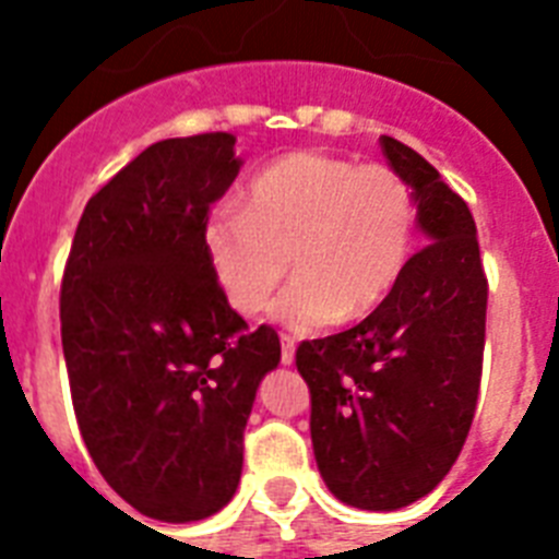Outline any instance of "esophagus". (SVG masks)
I'll use <instances>...</instances> for the list:
<instances>
[{
    "instance_id": "34e87169",
    "label": "esophagus",
    "mask_w": 559,
    "mask_h": 559,
    "mask_svg": "<svg viewBox=\"0 0 559 559\" xmlns=\"http://www.w3.org/2000/svg\"><path fill=\"white\" fill-rule=\"evenodd\" d=\"M281 362L293 366L296 362V340L293 336H281Z\"/></svg>"
}]
</instances>
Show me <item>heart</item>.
I'll use <instances>...</instances> for the list:
<instances>
[{
  "label": "heart",
  "mask_w": 559,
  "mask_h": 559,
  "mask_svg": "<svg viewBox=\"0 0 559 559\" xmlns=\"http://www.w3.org/2000/svg\"><path fill=\"white\" fill-rule=\"evenodd\" d=\"M417 209L406 179L382 165L322 151L281 156L246 186L243 211H214L202 228L219 293L254 316L287 278L272 307L293 331L371 316L406 272Z\"/></svg>",
  "instance_id": "obj_1"
}]
</instances>
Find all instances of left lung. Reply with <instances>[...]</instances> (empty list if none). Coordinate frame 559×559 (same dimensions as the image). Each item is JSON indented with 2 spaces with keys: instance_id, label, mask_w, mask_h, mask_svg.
<instances>
[{
  "instance_id": "1",
  "label": "left lung",
  "mask_w": 559,
  "mask_h": 559,
  "mask_svg": "<svg viewBox=\"0 0 559 559\" xmlns=\"http://www.w3.org/2000/svg\"><path fill=\"white\" fill-rule=\"evenodd\" d=\"M380 147L412 188L429 246L368 319L296 354L319 473L359 511H400L450 473L476 412L487 316L467 202L417 151L391 135Z\"/></svg>"
}]
</instances>
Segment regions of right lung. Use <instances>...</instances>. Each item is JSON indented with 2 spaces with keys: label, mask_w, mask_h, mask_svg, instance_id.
Returning <instances> with one entry per match:
<instances>
[{
  "label": "right lung",
  "mask_w": 559,
  "mask_h": 559,
  "mask_svg": "<svg viewBox=\"0 0 559 559\" xmlns=\"http://www.w3.org/2000/svg\"><path fill=\"white\" fill-rule=\"evenodd\" d=\"M231 133L165 139L83 209L60 289L74 415L95 467L135 511L197 522L243 469L278 333L228 307L205 258L211 205L243 168Z\"/></svg>",
  "instance_id": "obj_1"
}]
</instances>
